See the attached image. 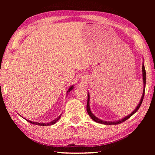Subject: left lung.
<instances>
[{
    "mask_svg": "<svg viewBox=\"0 0 155 155\" xmlns=\"http://www.w3.org/2000/svg\"><path fill=\"white\" fill-rule=\"evenodd\" d=\"M142 71H143V94L142 97H141L140 103H139V104L137 105V108L134 109V110L130 114H128V116L124 117L122 119H119L118 120H114V121H106V120H103L100 119V118H97L95 115H94L92 113L90 108V104H89V101H90V95L88 93V100H87V113L88 114V115L91 117V118L93 119L94 121L96 122V123H98L101 124H107V125H110V124H120L123 122H124L125 120H127L128 118H129L133 114H134L136 112L139 110V108H140L141 104H142V102L143 101V98H144V91H145V84H146V71H145V68H144V62H143V66H142Z\"/></svg>",
    "mask_w": 155,
    "mask_h": 155,
    "instance_id": "8db88e82",
    "label": "left lung"
}]
</instances>
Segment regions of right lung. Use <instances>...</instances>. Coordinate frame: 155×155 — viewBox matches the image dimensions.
Wrapping results in <instances>:
<instances>
[{"instance_id": "obj_1", "label": "right lung", "mask_w": 155, "mask_h": 155, "mask_svg": "<svg viewBox=\"0 0 155 155\" xmlns=\"http://www.w3.org/2000/svg\"><path fill=\"white\" fill-rule=\"evenodd\" d=\"M73 88H74V86H73V85H72V86L68 88V90L67 91V93H69V92L71 91L72 89H73ZM67 94H68V93H67ZM61 115L62 114H61L60 116H58L57 118H55L54 120L50 122V123H38V122H34V121L28 120H27V119H26V120H27L28 122H29V123H31V124H36V125H39V126H50V125H52V124H54L57 123V122L59 120V118H61Z\"/></svg>"}]
</instances>
